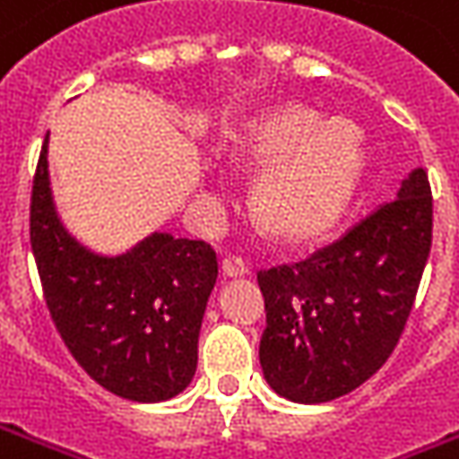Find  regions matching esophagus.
<instances>
[{
    "label": "esophagus",
    "mask_w": 459,
    "mask_h": 459,
    "mask_svg": "<svg viewBox=\"0 0 459 459\" xmlns=\"http://www.w3.org/2000/svg\"><path fill=\"white\" fill-rule=\"evenodd\" d=\"M221 273L223 278H240V275L251 273V263L243 261L240 255H226L221 263Z\"/></svg>",
    "instance_id": "obj_1"
}]
</instances>
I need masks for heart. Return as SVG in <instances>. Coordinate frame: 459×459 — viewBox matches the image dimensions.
<instances>
[{
	"label": "heart",
	"instance_id": "heart-1",
	"mask_svg": "<svg viewBox=\"0 0 459 459\" xmlns=\"http://www.w3.org/2000/svg\"><path fill=\"white\" fill-rule=\"evenodd\" d=\"M310 108L285 107L253 131L251 153L278 159L255 184V211L285 238L313 236L330 226L351 196L358 174V136L351 124L328 121Z\"/></svg>",
	"mask_w": 459,
	"mask_h": 459
}]
</instances>
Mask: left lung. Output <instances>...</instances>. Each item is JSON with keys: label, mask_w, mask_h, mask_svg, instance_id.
<instances>
[{"label": "left lung", "mask_w": 459, "mask_h": 459, "mask_svg": "<svg viewBox=\"0 0 459 459\" xmlns=\"http://www.w3.org/2000/svg\"><path fill=\"white\" fill-rule=\"evenodd\" d=\"M432 246L425 169L397 196L307 258L258 271L261 368L293 403H328L375 375L405 330Z\"/></svg>", "instance_id": "obj_1"}]
</instances>
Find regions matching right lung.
<instances>
[{
  "label": "right lung",
  "instance_id": "1",
  "mask_svg": "<svg viewBox=\"0 0 459 459\" xmlns=\"http://www.w3.org/2000/svg\"><path fill=\"white\" fill-rule=\"evenodd\" d=\"M41 146L29 211L31 251L51 320L76 363L108 393L161 403L184 393L216 275L204 240L156 230L121 255H101L64 229Z\"/></svg>",
  "mask_w": 459,
  "mask_h": 459
}]
</instances>
